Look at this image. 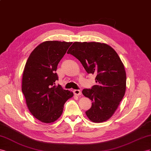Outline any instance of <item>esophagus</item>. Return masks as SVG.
Here are the masks:
<instances>
[{"mask_svg": "<svg viewBox=\"0 0 151 151\" xmlns=\"http://www.w3.org/2000/svg\"><path fill=\"white\" fill-rule=\"evenodd\" d=\"M73 92H74L75 95H76V96H80L81 95V92L80 90H74V91H73Z\"/></svg>", "mask_w": 151, "mask_h": 151, "instance_id": "34e87169", "label": "esophagus"}]
</instances>
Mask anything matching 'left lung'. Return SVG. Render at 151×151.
<instances>
[{
	"label": "left lung",
	"mask_w": 151,
	"mask_h": 151,
	"mask_svg": "<svg viewBox=\"0 0 151 151\" xmlns=\"http://www.w3.org/2000/svg\"><path fill=\"white\" fill-rule=\"evenodd\" d=\"M67 53L78 59L88 73L96 75L97 85L82 91L92 101V107L85 112L87 117L94 123L107 121L126 91V72L121 59L109 45L95 42H75Z\"/></svg>",
	"instance_id": "1"
}]
</instances>
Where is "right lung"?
Masks as SVG:
<instances>
[{"label":"right lung","instance_id":"right-lung-1","mask_svg":"<svg viewBox=\"0 0 151 151\" xmlns=\"http://www.w3.org/2000/svg\"><path fill=\"white\" fill-rule=\"evenodd\" d=\"M72 42L46 41L34 49L23 71L22 92L30 113L45 123H53L61 116L65 102L73 93L55 85L58 63Z\"/></svg>","mask_w":151,"mask_h":151}]
</instances>
